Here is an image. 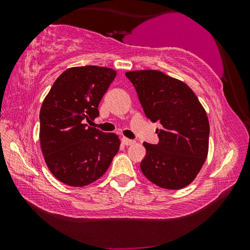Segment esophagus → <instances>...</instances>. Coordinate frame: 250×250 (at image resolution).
I'll list each match as a JSON object with an SVG mask.
<instances>
[{
  "mask_svg": "<svg viewBox=\"0 0 250 250\" xmlns=\"http://www.w3.org/2000/svg\"><path fill=\"white\" fill-rule=\"evenodd\" d=\"M122 142H123V145H125V146H131L135 141H134V140H129L127 138H122Z\"/></svg>",
  "mask_w": 250,
  "mask_h": 250,
  "instance_id": "1",
  "label": "esophagus"
}]
</instances>
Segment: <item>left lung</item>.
<instances>
[{
	"label": "left lung",
	"instance_id": "left-lung-1",
	"mask_svg": "<svg viewBox=\"0 0 250 250\" xmlns=\"http://www.w3.org/2000/svg\"><path fill=\"white\" fill-rule=\"evenodd\" d=\"M143 111L159 122V142H145L141 170L164 189L189 186L200 172L208 153L209 122L197 95L186 83L158 70L127 71Z\"/></svg>",
	"mask_w": 250,
	"mask_h": 250
}]
</instances>
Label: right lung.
I'll list each match as a JSON object with an SVG mask.
<instances>
[{
    "label": "right lung",
    "instance_id": "1",
    "mask_svg": "<svg viewBox=\"0 0 250 250\" xmlns=\"http://www.w3.org/2000/svg\"><path fill=\"white\" fill-rule=\"evenodd\" d=\"M116 71L98 66L63 71L40 111V141L51 173L70 187H85L104 175L119 150L115 133L84 124L99 116V104Z\"/></svg>",
    "mask_w": 250,
    "mask_h": 250
}]
</instances>
